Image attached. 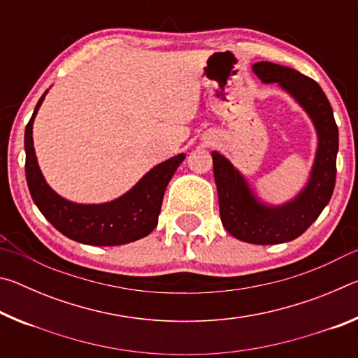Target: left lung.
Segmentation results:
<instances>
[{"mask_svg": "<svg viewBox=\"0 0 358 358\" xmlns=\"http://www.w3.org/2000/svg\"><path fill=\"white\" fill-rule=\"evenodd\" d=\"M264 83H278L299 102L317 132V150L306 186L282 205L260 202L243 175L227 157L213 151V173L224 229L246 243L276 245L295 240L330 202L336 178L338 126L322 88L299 71L270 62L252 66Z\"/></svg>", "mask_w": 358, "mask_h": 358, "instance_id": "1", "label": "left lung"}]
</instances>
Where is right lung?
I'll return each instance as SVG.
<instances>
[{
  "instance_id": "add662e5",
  "label": "right lung",
  "mask_w": 358,
  "mask_h": 358,
  "mask_svg": "<svg viewBox=\"0 0 358 358\" xmlns=\"http://www.w3.org/2000/svg\"><path fill=\"white\" fill-rule=\"evenodd\" d=\"M45 94L36 104L25 129L27 183L41 213L66 237L83 245L118 246L147 237L157 226L166 187L186 155L155 166L136 186L112 202L88 205L66 201L47 185L34 153L33 123Z\"/></svg>"
}]
</instances>
